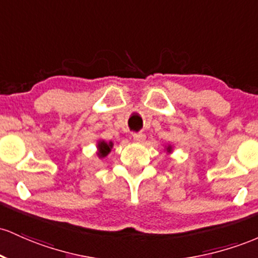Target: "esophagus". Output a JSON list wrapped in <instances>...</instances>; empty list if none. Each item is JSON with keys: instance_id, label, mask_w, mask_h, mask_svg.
<instances>
[{"instance_id": "1", "label": "esophagus", "mask_w": 258, "mask_h": 258, "mask_svg": "<svg viewBox=\"0 0 258 258\" xmlns=\"http://www.w3.org/2000/svg\"><path fill=\"white\" fill-rule=\"evenodd\" d=\"M133 138H134V141H137V143H144L146 137H145V134H143V133H138V134L133 135Z\"/></svg>"}]
</instances>
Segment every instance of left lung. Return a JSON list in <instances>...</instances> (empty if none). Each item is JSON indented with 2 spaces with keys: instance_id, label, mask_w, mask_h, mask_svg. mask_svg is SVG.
Wrapping results in <instances>:
<instances>
[{
  "instance_id": "obj_1",
  "label": "left lung",
  "mask_w": 258,
  "mask_h": 258,
  "mask_svg": "<svg viewBox=\"0 0 258 258\" xmlns=\"http://www.w3.org/2000/svg\"><path fill=\"white\" fill-rule=\"evenodd\" d=\"M164 151H166V153H168V155H169V153H172L173 152V146L172 145H166V146H164Z\"/></svg>"
}]
</instances>
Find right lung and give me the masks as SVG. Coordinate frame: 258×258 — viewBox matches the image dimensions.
<instances>
[{"instance_id": "1", "label": "right lung", "mask_w": 258, "mask_h": 258, "mask_svg": "<svg viewBox=\"0 0 258 258\" xmlns=\"http://www.w3.org/2000/svg\"><path fill=\"white\" fill-rule=\"evenodd\" d=\"M97 151L96 155L98 158H105L109 155V152L113 149V143L112 141H105V140H97Z\"/></svg>"}]
</instances>
